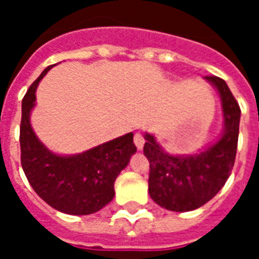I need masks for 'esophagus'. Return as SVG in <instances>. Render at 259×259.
<instances>
[{
    "instance_id": "obj_1",
    "label": "esophagus",
    "mask_w": 259,
    "mask_h": 259,
    "mask_svg": "<svg viewBox=\"0 0 259 259\" xmlns=\"http://www.w3.org/2000/svg\"><path fill=\"white\" fill-rule=\"evenodd\" d=\"M134 143H135V145H136L137 149H139V150L143 149V148H144V144H145V140H144L143 135L139 134V132H137V134H135Z\"/></svg>"
}]
</instances>
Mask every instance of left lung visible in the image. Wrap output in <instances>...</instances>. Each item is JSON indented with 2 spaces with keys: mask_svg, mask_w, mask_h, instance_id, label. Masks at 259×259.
I'll list each match as a JSON object with an SVG mask.
<instances>
[{
  "mask_svg": "<svg viewBox=\"0 0 259 259\" xmlns=\"http://www.w3.org/2000/svg\"><path fill=\"white\" fill-rule=\"evenodd\" d=\"M203 79L221 98L223 131L218 140L194 154H170L153 135H144V154L150 164L149 196L170 211H191L209 202L226 184L236 158L241 110L223 79Z\"/></svg>",
  "mask_w": 259,
  "mask_h": 259,
  "instance_id": "8db88e82",
  "label": "left lung"
}]
</instances>
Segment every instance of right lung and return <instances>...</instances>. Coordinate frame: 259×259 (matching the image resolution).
Masks as SVG:
<instances>
[{
	"label": "right lung",
	"mask_w": 259,
	"mask_h": 259,
	"mask_svg": "<svg viewBox=\"0 0 259 259\" xmlns=\"http://www.w3.org/2000/svg\"><path fill=\"white\" fill-rule=\"evenodd\" d=\"M53 66L41 72L22 101L23 171L33 191L53 209L70 215L93 214L114 198L115 179L136 153L134 134L130 132L77 154H57L48 149L32 128L31 113L36 105L38 83Z\"/></svg>",
	"instance_id": "1"
}]
</instances>
